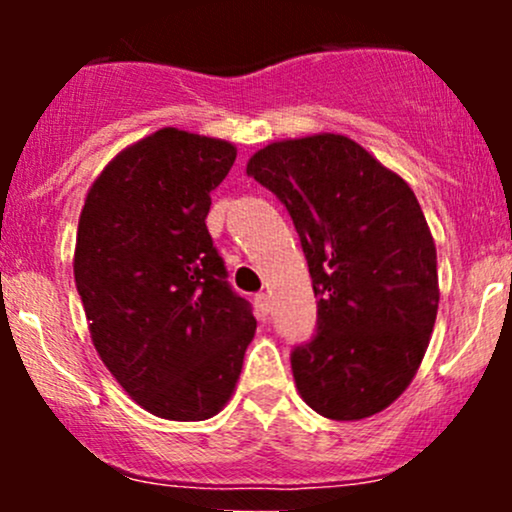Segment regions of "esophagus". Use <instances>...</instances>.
<instances>
[{"mask_svg":"<svg viewBox=\"0 0 512 512\" xmlns=\"http://www.w3.org/2000/svg\"><path fill=\"white\" fill-rule=\"evenodd\" d=\"M255 308H257V315H260L262 320H267L269 310H272V301H269L267 293H257V296H255Z\"/></svg>","mask_w":512,"mask_h":512,"instance_id":"esophagus-1","label":"esophagus"}]
</instances>
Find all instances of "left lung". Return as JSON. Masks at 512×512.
I'll return each mask as SVG.
<instances>
[{
	"mask_svg": "<svg viewBox=\"0 0 512 512\" xmlns=\"http://www.w3.org/2000/svg\"><path fill=\"white\" fill-rule=\"evenodd\" d=\"M289 211L317 298L291 370L310 409L356 421L407 390L438 313L436 245L411 187L342 134L276 142L248 163Z\"/></svg>",
	"mask_w": 512,
	"mask_h": 512,
	"instance_id": "left-lung-1",
	"label": "left lung"
}]
</instances>
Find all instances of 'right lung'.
<instances>
[{"instance_id":"add662e5","label":"right lung","mask_w":512,"mask_h":512,"mask_svg":"<svg viewBox=\"0 0 512 512\" xmlns=\"http://www.w3.org/2000/svg\"><path fill=\"white\" fill-rule=\"evenodd\" d=\"M236 146L166 127L88 190L74 281L98 356L146 411L204 421L231 397L255 334L207 231Z\"/></svg>"}]
</instances>
